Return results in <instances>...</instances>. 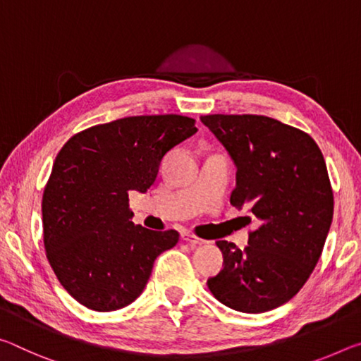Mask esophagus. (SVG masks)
Returning <instances> with one entry per match:
<instances>
[{
  "label": "esophagus",
  "mask_w": 361,
  "mask_h": 361,
  "mask_svg": "<svg viewBox=\"0 0 361 361\" xmlns=\"http://www.w3.org/2000/svg\"><path fill=\"white\" fill-rule=\"evenodd\" d=\"M181 238L185 239L186 243H190L191 245H202V244H205L204 239H201L199 236H196V234H192L190 231H183L181 233Z\"/></svg>",
  "instance_id": "1"
}]
</instances>
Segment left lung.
Returning <instances> with one entry per match:
<instances>
[{
  "label": "left lung",
  "mask_w": 361,
  "mask_h": 361,
  "mask_svg": "<svg viewBox=\"0 0 361 361\" xmlns=\"http://www.w3.org/2000/svg\"><path fill=\"white\" fill-rule=\"evenodd\" d=\"M201 122L236 164L231 204L260 220L244 250L216 241L225 267L209 289L233 310H273L299 293L323 252L334 210L324 157L310 135L270 117L212 114Z\"/></svg>",
  "instance_id": "1"
}]
</instances>
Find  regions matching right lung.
Masks as SVG:
<instances>
[{
  "label": "right lung",
  "mask_w": 361,
  "mask_h": 361,
  "mask_svg": "<svg viewBox=\"0 0 361 361\" xmlns=\"http://www.w3.org/2000/svg\"><path fill=\"white\" fill-rule=\"evenodd\" d=\"M194 123L178 114L125 117L78 131L57 154L42 201L43 243L56 278L82 305L131 304L156 257L178 243V231L135 225L128 194L149 190L160 160L196 133Z\"/></svg>",
  "instance_id": "add662e5"
}]
</instances>
